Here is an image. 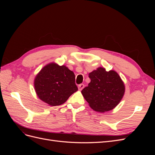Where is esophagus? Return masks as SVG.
I'll return each instance as SVG.
<instances>
[{"mask_svg":"<svg viewBox=\"0 0 155 155\" xmlns=\"http://www.w3.org/2000/svg\"><path fill=\"white\" fill-rule=\"evenodd\" d=\"M83 88H84V85H83V84H80V85H78L79 91H81Z\"/></svg>","mask_w":155,"mask_h":155,"instance_id":"34e87169","label":"esophagus"}]
</instances>
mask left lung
<instances>
[{"label": "left lung", "mask_w": 155, "mask_h": 155, "mask_svg": "<svg viewBox=\"0 0 155 155\" xmlns=\"http://www.w3.org/2000/svg\"><path fill=\"white\" fill-rule=\"evenodd\" d=\"M91 82L81 94L92 109L98 112L111 110L119 104L125 87L119 74L114 70L106 71L98 67L89 73Z\"/></svg>", "instance_id": "obj_1"}]
</instances>
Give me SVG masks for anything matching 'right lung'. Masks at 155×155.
<instances>
[{"instance_id": "add662e5", "label": "right lung", "mask_w": 155, "mask_h": 155, "mask_svg": "<svg viewBox=\"0 0 155 155\" xmlns=\"http://www.w3.org/2000/svg\"><path fill=\"white\" fill-rule=\"evenodd\" d=\"M34 88L39 99L50 106L63 104L78 90L74 73L54 62L46 64L36 75Z\"/></svg>"}]
</instances>
